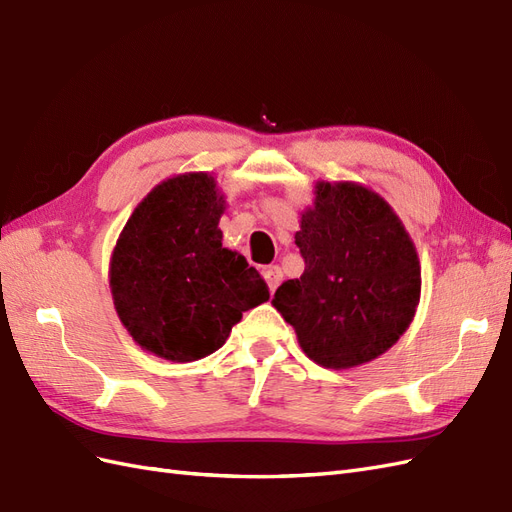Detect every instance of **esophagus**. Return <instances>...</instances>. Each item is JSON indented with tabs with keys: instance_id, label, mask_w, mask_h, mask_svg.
<instances>
[{
	"instance_id": "esophagus-1",
	"label": "esophagus",
	"mask_w": 512,
	"mask_h": 512,
	"mask_svg": "<svg viewBox=\"0 0 512 512\" xmlns=\"http://www.w3.org/2000/svg\"><path fill=\"white\" fill-rule=\"evenodd\" d=\"M262 275H265V280H267V286H269V290H271V292H275V288H277V286H280V282H282V277H284L282 269H280V267H277V265L265 267V269H262Z\"/></svg>"
}]
</instances>
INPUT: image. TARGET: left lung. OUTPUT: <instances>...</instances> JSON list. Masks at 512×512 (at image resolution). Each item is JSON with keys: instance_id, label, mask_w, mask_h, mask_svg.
Masks as SVG:
<instances>
[{"instance_id": "1", "label": "left lung", "mask_w": 512, "mask_h": 512, "mask_svg": "<svg viewBox=\"0 0 512 512\" xmlns=\"http://www.w3.org/2000/svg\"><path fill=\"white\" fill-rule=\"evenodd\" d=\"M314 194L294 235L305 271L271 303L314 363L359 367L408 331L421 301V262L399 215L374 190L318 181Z\"/></svg>"}]
</instances>
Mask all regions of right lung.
I'll list each match as a JSON object with an SVG mask.
<instances>
[{
	"mask_svg": "<svg viewBox=\"0 0 512 512\" xmlns=\"http://www.w3.org/2000/svg\"><path fill=\"white\" fill-rule=\"evenodd\" d=\"M224 194L209 173L158 183L123 226L108 267L115 312L143 350L190 363L226 344L243 312L269 301L247 260L222 245Z\"/></svg>",
	"mask_w": 512,
	"mask_h": 512,
	"instance_id": "right-lung-1",
	"label": "right lung"
}]
</instances>
